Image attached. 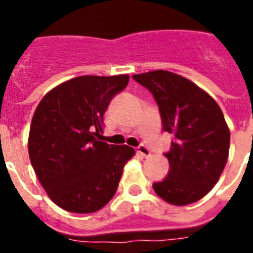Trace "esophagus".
Listing matches in <instances>:
<instances>
[{
    "instance_id": "esophagus-1",
    "label": "esophagus",
    "mask_w": 253,
    "mask_h": 253,
    "mask_svg": "<svg viewBox=\"0 0 253 253\" xmlns=\"http://www.w3.org/2000/svg\"><path fill=\"white\" fill-rule=\"evenodd\" d=\"M137 152L138 154H141L142 157H149L150 156V149L148 148V146H145V145H139L137 148Z\"/></svg>"
}]
</instances>
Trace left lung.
Masks as SVG:
<instances>
[{
	"mask_svg": "<svg viewBox=\"0 0 253 253\" xmlns=\"http://www.w3.org/2000/svg\"><path fill=\"white\" fill-rule=\"evenodd\" d=\"M132 78L153 94L163 130L175 138L165 153L169 172L153 184L156 194L175 206L199 201L228 161L230 132L222 111L210 94L175 73L154 70Z\"/></svg>",
	"mask_w": 253,
	"mask_h": 253,
	"instance_id": "left-lung-1",
	"label": "left lung"
}]
</instances>
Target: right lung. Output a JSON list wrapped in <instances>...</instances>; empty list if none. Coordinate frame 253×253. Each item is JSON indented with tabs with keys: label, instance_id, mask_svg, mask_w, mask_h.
Wrapping results in <instances>:
<instances>
[{
	"label": "right lung",
	"instance_id": "add662e5",
	"mask_svg": "<svg viewBox=\"0 0 253 253\" xmlns=\"http://www.w3.org/2000/svg\"><path fill=\"white\" fill-rule=\"evenodd\" d=\"M128 80L127 74L72 78L36 108L28 137L31 164L47 195L66 211L88 214L104 207L135 153L127 145L97 139L107 107Z\"/></svg>",
	"mask_w": 253,
	"mask_h": 253
}]
</instances>
